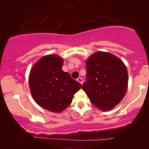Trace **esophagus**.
Segmentation results:
<instances>
[{
	"label": "esophagus",
	"instance_id": "obj_1",
	"mask_svg": "<svg viewBox=\"0 0 149 149\" xmlns=\"http://www.w3.org/2000/svg\"><path fill=\"white\" fill-rule=\"evenodd\" d=\"M77 81H78L79 83H80L81 85L83 84V79L82 78H78L77 79Z\"/></svg>",
	"mask_w": 149,
	"mask_h": 149
}]
</instances>
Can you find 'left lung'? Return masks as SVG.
I'll use <instances>...</instances> for the list:
<instances>
[{
  "mask_svg": "<svg viewBox=\"0 0 149 149\" xmlns=\"http://www.w3.org/2000/svg\"><path fill=\"white\" fill-rule=\"evenodd\" d=\"M87 82L82 88L91 103L102 111L113 109L125 96L127 70L121 59L105 52L91 54L86 60Z\"/></svg>",
  "mask_w": 149,
  "mask_h": 149,
  "instance_id": "8db88e82",
  "label": "left lung"
}]
</instances>
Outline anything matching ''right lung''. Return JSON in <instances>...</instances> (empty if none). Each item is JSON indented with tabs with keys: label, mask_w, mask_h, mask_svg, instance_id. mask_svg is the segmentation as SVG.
<instances>
[{
	"label": "right lung",
	"mask_w": 149,
	"mask_h": 149,
	"mask_svg": "<svg viewBox=\"0 0 149 149\" xmlns=\"http://www.w3.org/2000/svg\"><path fill=\"white\" fill-rule=\"evenodd\" d=\"M64 61L56 54L39 59L31 68L28 83L32 96L38 105L53 113L64 111L72 101L81 83L62 70Z\"/></svg>",
	"instance_id": "1"
}]
</instances>
